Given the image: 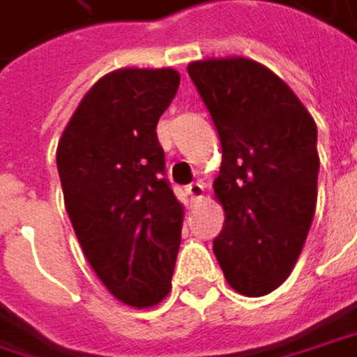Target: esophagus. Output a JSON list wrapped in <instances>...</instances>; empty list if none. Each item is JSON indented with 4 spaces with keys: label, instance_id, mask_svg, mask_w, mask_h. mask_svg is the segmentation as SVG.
I'll return each instance as SVG.
<instances>
[{
    "label": "esophagus",
    "instance_id": "34e87169",
    "mask_svg": "<svg viewBox=\"0 0 357 357\" xmlns=\"http://www.w3.org/2000/svg\"><path fill=\"white\" fill-rule=\"evenodd\" d=\"M185 192L192 198V202H198L204 196V183L202 181H192L190 185H185Z\"/></svg>",
    "mask_w": 357,
    "mask_h": 357
}]
</instances>
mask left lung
I'll use <instances>...</instances> for the list:
<instances>
[{"label":"left lung","mask_w":357,"mask_h":357,"mask_svg":"<svg viewBox=\"0 0 357 357\" xmlns=\"http://www.w3.org/2000/svg\"><path fill=\"white\" fill-rule=\"evenodd\" d=\"M188 73L216 126L222 163L214 196L225 225L214 255L229 286L264 296L292 272L317 206V124L261 63L206 59Z\"/></svg>","instance_id":"1"}]
</instances>
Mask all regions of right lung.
I'll return each mask as SVG.
<instances>
[{
  "mask_svg": "<svg viewBox=\"0 0 357 357\" xmlns=\"http://www.w3.org/2000/svg\"><path fill=\"white\" fill-rule=\"evenodd\" d=\"M174 69H118L93 83L56 146L65 208L91 270L118 301L159 305L172 290L183 206L165 176L157 122Z\"/></svg>",
  "mask_w": 357,
  "mask_h": 357,
  "instance_id": "add662e5",
  "label": "right lung"
}]
</instances>
